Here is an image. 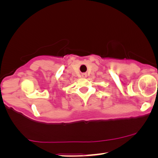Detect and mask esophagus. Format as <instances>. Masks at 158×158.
Instances as JSON below:
<instances>
[{"mask_svg": "<svg viewBox=\"0 0 158 158\" xmlns=\"http://www.w3.org/2000/svg\"><path fill=\"white\" fill-rule=\"evenodd\" d=\"M82 77H87V74H86V73H83V74H82Z\"/></svg>", "mask_w": 158, "mask_h": 158, "instance_id": "1", "label": "esophagus"}]
</instances>
